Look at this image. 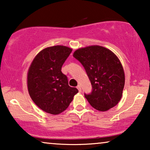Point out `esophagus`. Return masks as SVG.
<instances>
[{
	"label": "esophagus",
	"instance_id": "1",
	"mask_svg": "<svg viewBox=\"0 0 150 150\" xmlns=\"http://www.w3.org/2000/svg\"><path fill=\"white\" fill-rule=\"evenodd\" d=\"M77 89H79V92H81V90H82V89H81V85H78V86H77Z\"/></svg>",
	"mask_w": 150,
	"mask_h": 150
}]
</instances>
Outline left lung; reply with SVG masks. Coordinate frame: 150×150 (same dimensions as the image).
Here are the masks:
<instances>
[{
	"mask_svg": "<svg viewBox=\"0 0 150 150\" xmlns=\"http://www.w3.org/2000/svg\"><path fill=\"white\" fill-rule=\"evenodd\" d=\"M73 57L85 67L92 92L85 97L92 107L106 111L120 101L125 84L123 66L115 54L104 47L89 46L78 49Z\"/></svg>",
	"mask_w": 150,
	"mask_h": 150,
	"instance_id": "obj_1",
	"label": "left lung"
}]
</instances>
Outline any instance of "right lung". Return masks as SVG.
Here are the masks:
<instances>
[{
    "mask_svg": "<svg viewBox=\"0 0 150 150\" xmlns=\"http://www.w3.org/2000/svg\"><path fill=\"white\" fill-rule=\"evenodd\" d=\"M71 51L65 46L48 47L36 55L28 68V93L34 103L48 113H61L79 92L76 87H69L67 76L61 71Z\"/></svg>",
    "mask_w": 150,
    "mask_h": 150,
    "instance_id": "obj_1",
    "label": "right lung"
}]
</instances>
